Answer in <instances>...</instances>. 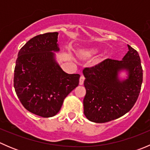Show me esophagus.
Segmentation results:
<instances>
[{
    "label": "esophagus",
    "instance_id": "obj_1",
    "mask_svg": "<svg viewBox=\"0 0 150 150\" xmlns=\"http://www.w3.org/2000/svg\"><path fill=\"white\" fill-rule=\"evenodd\" d=\"M84 80H85V77L83 75H81V78H80V81H79V84L80 85H83L84 83Z\"/></svg>",
    "mask_w": 150,
    "mask_h": 150
}]
</instances>
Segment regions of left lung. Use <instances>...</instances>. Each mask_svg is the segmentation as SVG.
<instances>
[{
    "instance_id": "1",
    "label": "left lung",
    "mask_w": 150,
    "mask_h": 150,
    "mask_svg": "<svg viewBox=\"0 0 150 150\" xmlns=\"http://www.w3.org/2000/svg\"><path fill=\"white\" fill-rule=\"evenodd\" d=\"M122 60L106 59L83 70L86 93L84 114L90 121L102 123L117 119L131 110L139 95L143 69L137 51L128 45ZM125 69L129 78L120 82L117 72Z\"/></svg>"
}]
</instances>
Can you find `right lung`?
<instances>
[{
	"mask_svg": "<svg viewBox=\"0 0 150 150\" xmlns=\"http://www.w3.org/2000/svg\"><path fill=\"white\" fill-rule=\"evenodd\" d=\"M58 33L38 35L27 42L18 54L13 86L27 110L42 117L59 112L64 99L79 84V74H67L54 60Z\"/></svg>",
	"mask_w": 150,
	"mask_h": 150,
	"instance_id": "1",
	"label": "right lung"
}]
</instances>
